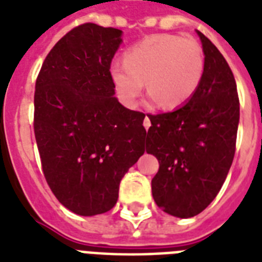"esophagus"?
Returning <instances> with one entry per match:
<instances>
[{
    "instance_id": "esophagus-1",
    "label": "esophagus",
    "mask_w": 262,
    "mask_h": 262,
    "mask_svg": "<svg viewBox=\"0 0 262 262\" xmlns=\"http://www.w3.org/2000/svg\"><path fill=\"white\" fill-rule=\"evenodd\" d=\"M149 126H151V119H149V117L145 115V118H144V127H145V129H149Z\"/></svg>"
}]
</instances>
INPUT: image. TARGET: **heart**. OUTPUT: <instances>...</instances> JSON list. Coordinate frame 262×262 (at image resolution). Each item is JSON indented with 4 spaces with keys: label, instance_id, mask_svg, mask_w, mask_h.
Wrapping results in <instances>:
<instances>
[{
    "label": "heart",
    "instance_id": "obj_1",
    "mask_svg": "<svg viewBox=\"0 0 262 262\" xmlns=\"http://www.w3.org/2000/svg\"><path fill=\"white\" fill-rule=\"evenodd\" d=\"M205 54L194 38L155 34L135 43L125 61L111 63L110 76L119 100L127 107L139 103L145 85L151 99L167 108L190 100L203 83Z\"/></svg>",
    "mask_w": 262,
    "mask_h": 262
}]
</instances>
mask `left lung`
Listing matches in <instances>:
<instances>
[{"mask_svg": "<svg viewBox=\"0 0 262 262\" xmlns=\"http://www.w3.org/2000/svg\"><path fill=\"white\" fill-rule=\"evenodd\" d=\"M205 54V75L194 96L178 110L152 115L147 152L159 160L152 179L156 205L168 215L203 212L223 186L235 155L239 98L227 61L197 31Z\"/></svg>", "mask_w": 262, "mask_h": 262, "instance_id": "1", "label": "left lung"}]
</instances>
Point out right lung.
I'll return each mask as SVG.
<instances>
[{
	"label": "right lung",
	"mask_w": 262,
	"mask_h": 262,
	"mask_svg": "<svg viewBox=\"0 0 262 262\" xmlns=\"http://www.w3.org/2000/svg\"><path fill=\"white\" fill-rule=\"evenodd\" d=\"M122 31L85 23L43 61L34 96V132L47 185L81 216L110 211L119 182L145 151L144 113L114 96L111 61Z\"/></svg>",
	"instance_id": "1"
}]
</instances>
